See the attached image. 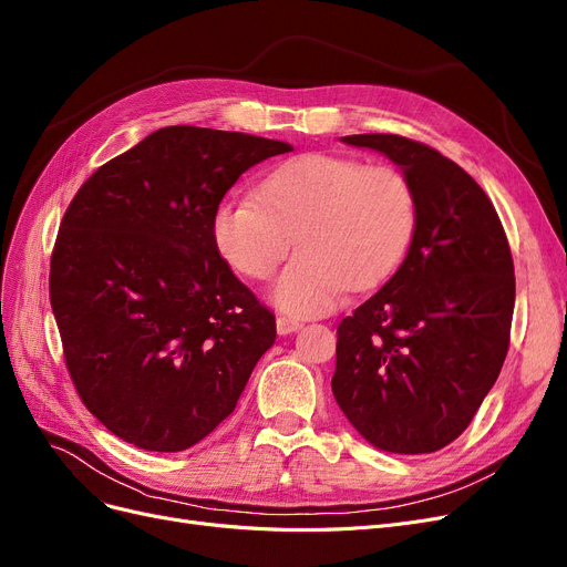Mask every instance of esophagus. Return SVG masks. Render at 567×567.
<instances>
[{
  "label": "esophagus",
  "instance_id": "esophagus-1",
  "mask_svg": "<svg viewBox=\"0 0 567 567\" xmlns=\"http://www.w3.org/2000/svg\"><path fill=\"white\" fill-rule=\"evenodd\" d=\"M276 327H278V333H280V336H287V333L299 331V329H301V322H299V319H293V317L280 315V317L276 319Z\"/></svg>",
  "mask_w": 567,
  "mask_h": 567
}]
</instances>
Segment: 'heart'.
<instances>
[{"mask_svg":"<svg viewBox=\"0 0 567 567\" xmlns=\"http://www.w3.org/2000/svg\"><path fill=\"white\" fill-rule=\"evenodd\" d=\"M416 229V194L391 164L308 153L276 166L257 196H231L213 215V238L238 274L264 280L301 252L274 285L291 315H319L340 293L384 282L403 261Z\"/></svg>","mask_w":567,"mask_h":567,"instance_id":"1","label":"heart"}]
</instances>
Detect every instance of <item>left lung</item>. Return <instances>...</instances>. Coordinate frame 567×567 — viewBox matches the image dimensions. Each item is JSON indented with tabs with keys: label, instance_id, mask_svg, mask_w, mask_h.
Instances as JSON below:
<instances>
[{
	"label": "left lung",
	"instance_id": "obj_1",
	"mask_svg": "<svg viewBox=\"0 0 567 567\" xmlns=\"http://www.w3.org/2000/svg\"><path fill=\"white\" fill-rule=\"evenodd\" d=\"M342 143L403 168L416 229L396 274L338 327L333 396L373 447L437 452L473 422L507 357L509 243L484 189L431 145L396 134Z\"/></svg>",
	"mask_w": 567,
	"mask_h": 567
}]
</instances>
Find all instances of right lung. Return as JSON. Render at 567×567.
Listing matches in <instances>:
<instances>
[{"instance_id":"right-lung-1","label":"right lung","mask_w":567,"mask_h":567,"mask_svg":"<svg viewBox=\"0 0 567 567\" xmlns=\"http://www.w3.org/2000/svg\"><path fill=\"white\" fill-rule=\"evenodd\" d=\"M291 145L176 125L100 166L51 257L66 371L111 433L183 452L234 412L276 315L219 257L213 215L250 166Z\"/></svg>"}]
</instances>
